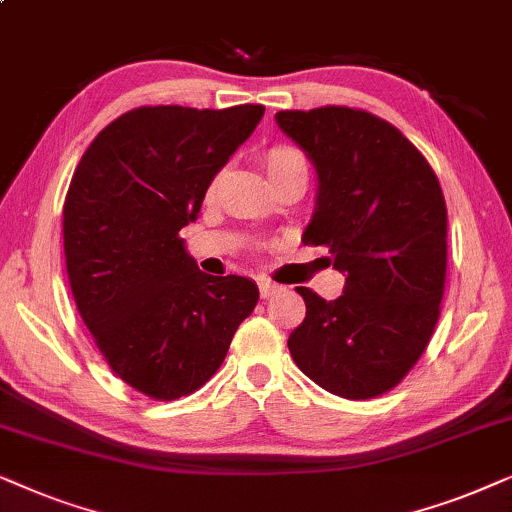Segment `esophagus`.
Listing matches in <instances>:
<instances>
[{
  "label": "esophagus",
  "mask_w": 512,
  "mask_h": 512,
  "mask_svg": "<svg viewBox=\"0 0 512 512\" xmlns=\"http://www.w3.org/2000/svg\"><path fill=\"white\" fill-rule=\"evenodd\" d=\"M276 292H278V285L276 283L260 281V295L262 297H271V295H276Z\"/></svg>",
  "instance_id": "obj_1"
}]
</instances>
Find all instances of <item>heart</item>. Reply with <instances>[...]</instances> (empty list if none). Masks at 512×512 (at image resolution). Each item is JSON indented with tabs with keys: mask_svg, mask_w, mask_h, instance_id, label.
I'll use <instances>...</instances> for the list:
<instances>
[{
	"mask_svg": "<svg viewBox=\"0 0 512 512\" xmlns=\"http://www.w3.org/2000/svg\"><path fill=\"white\" fill-rule=\"evenodd\" d=\"M262 161L269 170L271 182L281 180V177L292 173H306L304 154L292 145H271L267 152L262 154Z\"/></svg>",
	"mask_w": 512,
	"mask_h": 512,
	"instance_id": "b5f03b06",
	"label": "heart"
}]
</instances>
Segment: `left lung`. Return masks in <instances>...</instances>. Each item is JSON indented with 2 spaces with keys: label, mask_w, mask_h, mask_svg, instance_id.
Here are the masks:
<instances>
[{
  "label": "left lung",
  "mask_w": 512,
  "mask_h": 512,
  "mask_svg": "<svg viewBox=\"0 0 512 512\" xmlns=\"http://www.w3.org/2000/svg\"><path fill=\"white\" fill-rule=\"evenodd\" d=\"M278 126L311 156L318 201L306 245L330 248L344 295L304 297L288 349L299 370L349 400L384 395L431 342L447 274V206L426 156L365 109H283Z\"/></svg>",
  "instance_id": "8db88e82"
}]
</instances>
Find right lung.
Masks as SVG:
<instances>
[{
  "instance_id": "right-lung-1",
  "label": "right lung",
  "mask_w": 512,
  "mask_h": 512,
  "mask_svg": "<svg viewBox=\"0 0 512 512\" xmlns=\"http://www.w3.org/2000/svg\"><path fill=\"white\" fill-rule=\"evenodd\" d=\"M262 114V105L135 107L102 128L72 175L63 206L72 297L112 372L152 400L199 391L260 299L248 278L199 271L180 229Z\"/></svg>"
}]
</instances>
